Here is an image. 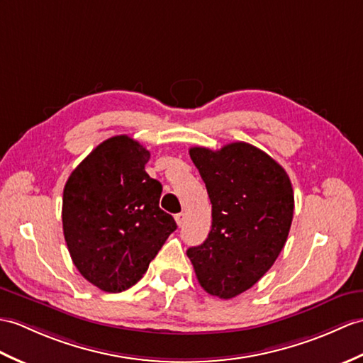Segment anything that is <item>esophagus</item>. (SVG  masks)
<instances>
[{"mask_svg": "<svg viewBox=\"0 0 363 363\" xmlns=\"http://www.w3.org/2000/svg\"><path fill=\"white\" fill-rule=\"evenodd\" d=\"M174 220H176V223H178V225L181 227L184 224V221H185V213H182V212L178 213V215L174 216Z\"/></svg>", "mask_w": 363, "mask_h": 363, "instance_id": "obj_1", "label": "esophagus"}]
</instances>
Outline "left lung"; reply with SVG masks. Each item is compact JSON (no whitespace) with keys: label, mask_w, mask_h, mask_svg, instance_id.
Returning <instances> with one entry per match:
<instances>
[{"label":"left lung","mask_w":363,"mask_h":363,"mask_svg":"<svg viewBox=\"0 0 363 363\" xmlns=\"http://www.w3.org/2000/svg\"><path fill=\"white\" fill-rule=\"evenodd\" d=\"M212 202L207 240L187 250L210 296L233 298L252 288L280 255L294 216V190L284 168L246 142L221 150L190 148Z\"/></svg>","instance_id":"1"}]
</instances>
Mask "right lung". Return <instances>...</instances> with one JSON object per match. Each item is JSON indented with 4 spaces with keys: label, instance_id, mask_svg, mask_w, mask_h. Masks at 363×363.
Returning <instances> with one entry per match:
<instances>
[{
    "label": "right lung",
    "instance_id": "right-lung-1",
    "mask_svg": "<svg viewBox=\"0 0 363 363\" xmlns=\"http://www.w3.org/2000/svg\"><path fill=\"white\" fill-rule=\"evenodd\" d=\"M148 159L150 151L134 139L109 138L65 185L67 250L79 272L105 292L136 284L178 227L159 207L162 185L147 174Z\"/></svg>",
    "mask_w": 363,
    "mask_h": 363
}]
</instances>
